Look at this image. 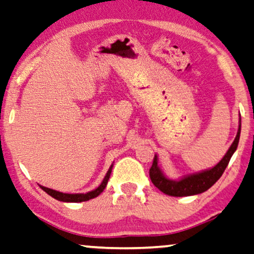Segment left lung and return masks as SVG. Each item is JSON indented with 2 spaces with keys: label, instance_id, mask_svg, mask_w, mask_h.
<instances>
[{
  "label": "left lung",
  "instance_id": "1",
  "mask_svg": "<svg viewBox=\"0 0 254 254\" xmlns=\"http://www.w3.org/2000/svg\"><path fill=\"white\" fill-rule=\"evenodd\" d=\"M239 136H240V125L238 133L231 147L229 148L228 153L225 154V156L223 157L222 161L212 168V169L202 171V173L193 174V175L187 176L184 179L180 181H171L167 179L163 175L162 171L160 170L159 166H157V156H154L153 164H151L149 169V176L151 182L155 186L157 189L161 190L163 193L174 197H183V196H191L197 195V193H202L206 191L209 188H211L217 181L219 180V177L223 175L224 170L228 167L230 162V159L235 153L237 147H238L239 142Z\"/></svg>",
  "mask_w": 254,
  "mask_h": 254
}]
</instances>
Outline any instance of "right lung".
I'll use <instances>...</instances> for the list:
<instances>
[{"mask_svg": "<svg viewBox=\"0 0 254 254\" xmlns=\"http://www.w3.org/2000/svg\"><path fill=\"white\" fill-rule=\"evenodd\" d=\"M112 167H113V166H111L110 170L107 171V174H106V176H105L103 183H101L100 186L97 188V189L93 190V191H90V192H86V193H63V192L56 191V190L49 189V188H45V187H42V186H41V188L43 190H44L45 192L48 193V195L54 197V198H56L57 200H61V202H74V203L85 202V200L94 198V197L99 196L101 192L104 191V189L107 186L108 180H110Z\"/></svg>", "mask_w": 254, "mask_h": 254, "instance_id": "1", "label": "right lung"}]
</instances>
